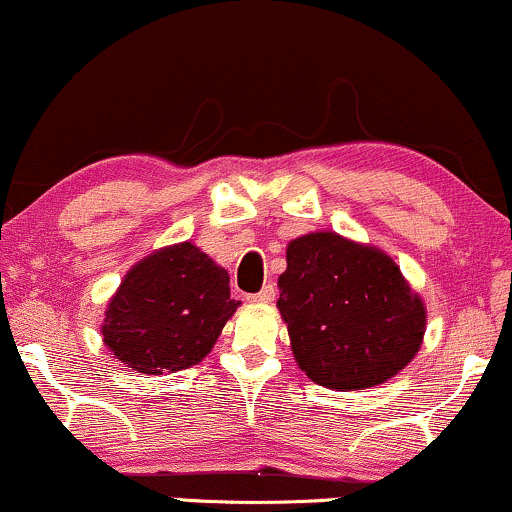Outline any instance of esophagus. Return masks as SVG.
I'll return each instance as SVG.
<instances>
[{"label": "esophagus", "mask_w": 512, "mask_h": 512, "mask_svg": "<svg viewBox=\"0 0 512 512\" xmlns=\"http://www.w3.org/2000/svg\"><path fill=\"white\" fill-rule=\"evenodd\" d=\"M249 301H254V304H270V301H275V285H266L258 294H251Z\"/></svg>", "instance_id": "34e87169"}]
</instances>
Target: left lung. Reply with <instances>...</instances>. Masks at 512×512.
<instances>
[{
    "instance_id": "1",
    "label": "left lung",
    "mask_w": 512,
    "mask_h": 512,
    "mask_svg": "<svg viewBox=\"0 0 512 512\" xmlns=\"http://www.w3.org/2000/svg\"><path fill=\"white\" fill-rule=\"evenodd\" d=\"M277 285L294 358L315 384L375 387L420 351L425 304L375 246L337 232L292 239Z\"/></svg>"
}]
</instances>
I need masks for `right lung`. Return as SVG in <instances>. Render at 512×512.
<instances>
[{"label":"right lung","mask_w":512,"mask_h":512,"mask_svg":"<svg viewBox=\"0 0 512 512\" xmlns=\"http://www.w3.org/2000/svg\"><path fill=\"white\" fill-rule=\"evenodd\" d=\"M237 306L225 268L192 242L166 246L123 277L106 308L104 344L144 375L185 370L213 349Z\"/></svg>","instance_id":"obj_1"}]
</instances>
